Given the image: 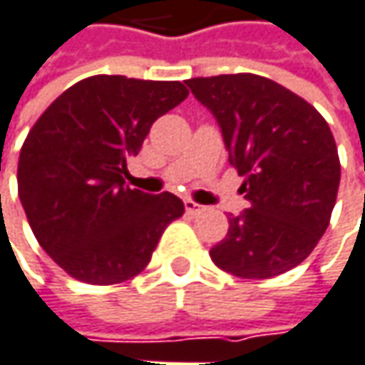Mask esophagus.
Masks as SVG:
<instances>
[{
    "instance_id": "1",
    "label": "esophagus",
    "mask_w": 365,
    "mask_h": 365,
    "mask_svg": "<svg viewBox=\"0 0 365 365\" xmlns=\"http://www.w3.org/2000/svg\"><path fill=\"white\" fill-rule=\"evenodd\" d=\"M185 210H187V214L195 216V214H201V212H203V205H199V203H195V201L187 199V201H185Z\"/></svg>"
}]
</instances>
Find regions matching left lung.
<instances>
[{"instance_id":"8db88e82","label":"left lung","mask_w":365,"mask_h":365,"mask_svg":"<svg viewBox=\"0 0 365 365\" xmlns=\"http://www.w3.org/2000/svg\"><path fill=\"white\" fill-rule=\"evenodd\" d=\"M187 87L216 118L249 201L210 251L214 264L259 280L299 266L328 228L341 182L328 122L299 95L257 74L191 78Z\"/></svg>"}]
</instances>
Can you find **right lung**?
Wrapping results in <instances>:
<instances>
[{
  "label": "right lung",
  "mask_w": 365,
  "mask_h": 365,
  "mask_svg": "<svg viewBox=\"0 0 365 365\" xmlns=\"http://www.w3.org/2000/svg\"><path fill=\"white\" fill-rule=\"evenodd\" d=\"M187 95L178 81L97 74L66 89L31 128L18 195L39 245L72 278L116 284L143 272L185 214L176 195L130 189L124 176L151 124Z\"/></svg>",
  "instance_id": "obj_1"
}]
</instances>
